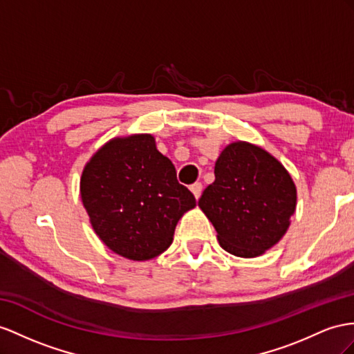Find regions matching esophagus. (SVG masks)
Segmentation results:
<instances>
[{
  "instance_id": "esophagus-1",
  "label": "esophagus",
  "mask_w": 354,
  "mask_h": 354,
  "mask_svg": "<svg viewBox=\"0 0 354 354\" xmlns=\"http://www.w3.org/2000/svg\"><path fill=\"white\" fill-rule=\"evenodd\" d=\"M202 188H203V185H202L201 183H196V184H193V185H189V189H192V193L194 194V197H196V198L201 197V194H202Z\"/></svg>"
}]
</instances>
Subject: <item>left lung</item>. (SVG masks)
I'll return each mask as SVG.
<instances>
[{
  "label": "left lung",
  "instance_id": "1",
  "mask_svg": "<svg viewBox=\"0 0 354 354\" xmlns=\"http://www.w3.org/2000/svg\"><path fill=\"white\" fill-rule=\"evenodd\" d=\"M215 180L198 206L218 233L220 245L238 257H257L284 236L296 209L292 176L269 152L230 143L215 162Z\"/></svg>",
  "mask_w": 354,
  "mask_h": 354
}]
</instances>
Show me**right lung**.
Masks as SVG:
<instances>
[{
  "label": "right lung",
  "mask_w": 354,
  "mask_h": 354,
  "mask_svg": "<svg viewBox=\"0 0 354 354\" xmlns=\"http://www.w3.org/2000/svg\"><path fill=\"white\" fill-rule=\"evenodd\" d=\"M80 197L97 236L139 261L166 251L179 218L196 206L151 134L113 139L98 149L84 169Z\"/></svg>",
  "instance_id": "obj_1"
}]
</instances>
